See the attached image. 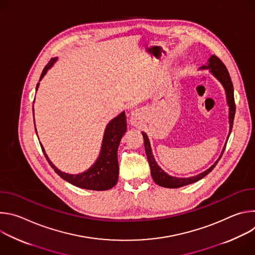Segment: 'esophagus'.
Returning <instances> with one entry per match:
<instances>
[{
  "label": "esophagus",
  "instance_id": "obj_1",
  "mask_svg": "<svg viewBox=\"0 0 255 255\" xmlns=\"http://www.w3.org/2000/svg\"><path fill=\"white\" fill-rule=\"evenodd\" d=\"M136 119H137V113L136 112H133L132 113V116H131V123L132 124H135L136 123Z\"/></svg>",
  "mask_w": 255,
  "mask_h": 255
}]
</instances>
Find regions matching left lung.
<instances>
[{
  "instance_id": "obj_1",
  "label": "left lung",
  "mask_w": 255,
  "mask_h": 255,
  "mask_svg": "<svg viewBox=\"0 0 255 255\" xmlns=\"http://www.w3.org/2000/svg\"><path fill=\"white\" fill-rule=\"evenodd\" d=\"M202 68L210 69L212 74L217 78L218 81H219L222 84V86L225 89L226 96H227V102H228V106H229V122H230V133H231L232 126H233V121H234V116H235V111H236V106H235V101H234L233 84H232L229 72L227 70V67L225 66V64L222 62V60L219 57L216 56V55H212L210 57V59L208 60V65H204ZM230 133H229V135H230ZM142 135H143V139H144L145 152H146V155H147V159H148L149 166H150V172H151L153 180L158 186H161L163 188H169V189H176V188L184 187V186L196 183V181L203 178L205 175H207L209 172H211L213 170V168L216 166L218 161H219L220 158L222 157V155L224 153V150L226 148V145H225V147H224V149L222 151V154L219 157V159H218L206 171H204V172H202L198 175L192 176V177L179 178V177H174V176L168 175L157 165V163L155 162V159L152 155L150 143H149V140L147 138V135L145 134L144 132H142Z\"/></svg>"
}]
</instances>
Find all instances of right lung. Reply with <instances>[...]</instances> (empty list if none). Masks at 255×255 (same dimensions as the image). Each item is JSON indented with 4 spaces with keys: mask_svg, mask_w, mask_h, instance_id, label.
Listing matches in <instances>:
<instances>
[{
    "mask_svg": "<svg viewBox=\"0 0 255 255\" xmlns=\"http://www.w3.org/2000/svg\"><path fill=\"white\" fill-rule=\"evenodd\" d=\"M56 59L57 58L50 59V61L42 70L40 80L44 77L47 70L53 65ZM38 86H39V83L37 84V86H36V91H37ZM126 130H127L126 115L124 112H122L119 116L114 118L107 125L105 134H104L101 153L99 158L95 162V164L90 169L80 174H68L57 169L47 157L41 144L40 146L50 166L61 178L68 181L69 184L82 189H86V190L106 191L113 188L118 181L119 165H118L117 151H118L121 138L125 134Z\"/></svg>",
    "mask_w": 255,
    "mask_h": 255,
    "instance_id": "right-lung-1",
    "label": "right lung"
}]
</instances>
